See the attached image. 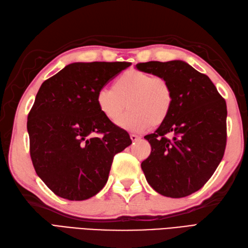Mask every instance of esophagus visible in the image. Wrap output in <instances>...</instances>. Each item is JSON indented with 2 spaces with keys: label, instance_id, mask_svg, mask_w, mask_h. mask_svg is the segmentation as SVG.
<instances>
[{
  "label": "esophagus",
  "instance_id": "1",
  "mask_svg": "<svg viewBox=\"0 0 248 248\" xmlns=\"http://www.w3.org/2000/svg\"><path fill=\"white\" fill-rule=\"evenodd\" d=\"M130 139H131L132 142H137L138 140H140L141 137H139L137 135H130Z\"/></svg>",
  "mask_w": 248,
  "mask_h": 248
}]
</instances>
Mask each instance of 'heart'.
<instances>
[{"label": "heart", "instance_id": "heart-1", "mask_svg": "<svg viewBox=\"0 0 248 248\" xmlns=\"http://www.w3.org/2000/svg\"><path fill=\"white\" fill-rule=\"evenodd\" d=\"M100 112L116 123L128 104L130 111L118 125L130 132H142L159 126L170 116L174 106L171 83L165 77L138 69L123 72L110 88H101L95 95Z\"/></svg>", "mask_w": 248, "mask_h": 248}]
</instances>
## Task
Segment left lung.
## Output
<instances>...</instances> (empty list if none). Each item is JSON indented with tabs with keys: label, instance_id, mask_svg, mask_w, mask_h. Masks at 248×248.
I'll return each instance as SVG.
<instances>
[{
	"label": "left lung",
	"instance_id": "obj_1",
	"mask_svg": "<svg viewBox=\"0 0 248 248\" xmlns=\"http://www.w3.org/2000/svg\"><path fill=\"white\" fill-rule=\"evenodd\" d=\"M136 67L165 77L174 93L170 116L144 137L152 146L141 164L145 178L162 196H189L202 188L224 155L226 102L206 75L180 60L139 63Z\"/></svg>",
	"mask_w": 248,
	"mask_h": 248
}]
</instances>
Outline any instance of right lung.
Listing matches in <instances>:
<instances>
[{
  "label": "right lung",
  "mask_w": 248,
  "mask_h": 248,
  "mask_svg": "<svg viewBox=\"0 0 248 248\" xmlns=\"http://www.w3.org/2000/svg\"><path fill=\"white\" fill-rule=\"evenodd\" d=\"M130 64L72 63L41 85L28 113L30 156L57 196L70 201L95 196L107 182L114 155L131 144L95 102L96 93Z\"/></svg>",
  "instance_id": "add662e5"
}]
</instances>
